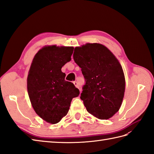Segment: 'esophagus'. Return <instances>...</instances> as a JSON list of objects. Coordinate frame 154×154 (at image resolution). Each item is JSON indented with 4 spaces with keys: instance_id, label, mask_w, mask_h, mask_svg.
I'll return each mask as SVG.
<instances>
[{
    "instance_id": "obj_1",
    "label": "esophagus",
    "mask_w": 154,
    "mask_h": 154,
    "mask_svg": "<svg viewBox=\"0 0 154 154\" xmlns=\"http://www.w3.org/2000/svg\"><path fill=\"white\" fill-rule=\"evenodd\" d=\"M74 86H76V88H79V84H78V82H76V81H75V82H74Z\"/></svg>"
}]
</instances>
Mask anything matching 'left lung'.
I'll return each instance as SVG.
<instances>
[{"instance_id":"obj_1","label":"left lung","mask_w":154,"mask_h":154,"mask_svg":"<svg viewBox=\"0 0 154 154\" xmlns=\"http://www.w3.org/2000/svg\"><path fill=\"white\" fill-rule=\"evenodd\" d=\"M73 58L86 82L80 99L87 111L100 119L111 118L119 111L124 97L125 79L120 63L100 43L76 47Z\"/></svg>"}]
</instances>
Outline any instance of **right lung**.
<instances>
[{
    "mask_svg": "<svg viewBox=\"0 0 154 154\" xmlns=\"http://www.w3.org/2000/svg\"><path fill=\"white\" fill-rule=\"evenodd\" d=\"M72 47L47 46L34 57L27 84L29 97L36 113L43 120L56 124L68 113L72 98L80 91L64 80L61 68L71 60Z\"/></svg>",
    "mask_w": 154,
    "mask_h": 154,
    "instance_id": "add662e5",
    "label": "right lung"
}]
</instances>
